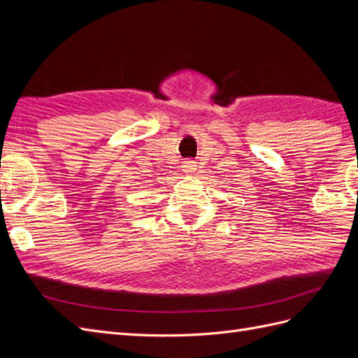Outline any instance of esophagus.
Masks as SVG:
<instances>
[{
	"label": "esophagus",
	"instance_id": "esophagus-1",
	"mask_svg": "<svg viewBox=\"0 0 358 358\" xmlns=\"http://www.w3.org/2000/svg\"><path fill=\"white\" fill-rule=\"evenodd\" d=\"M182 170L185 171V173H192L194 170H196V162H194V161H185V162H183V166H182Z\"/></svg>",
	"mask_w": 358,
	"mask_h": 358
}]
</instances>
